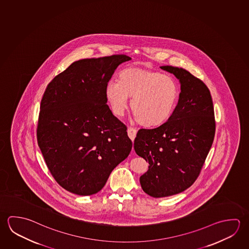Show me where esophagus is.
Listing matches in <instances>:
<instances>
[{"label":"esophagus","mask_w":249,"mask_h":249,"mask_svg":"<svg viewBox=\"0 0 249 249\" xmlns=\"http://www.w3.org/2000/svg\"><path fill=\"white\" fill-rule=\"evenodd\" d=\"M136 129H135V127H133V126H129L128 128H127V135L129 136V138H130L132 141H134L135 138V136H136Z\"/></svg>","instance_id":"esophagus-1"}]
</instances>
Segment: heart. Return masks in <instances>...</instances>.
<instances>
[{"label": "heart", "instance_id": "obj_1", "mask_svg": "<svg viewBox=\"0 0 249 249\" xmlns=\"http://www.w3.org/2000/svg\"><path fill=\"white\" fill-rule=\"evenodd\" d=\"M106 95L114 112L123 115L133 97L131 107L142 124L157 125L173 113L179 98L178 84L171 76L141 67H129L119 75V81L107 84Z\"/></svg>", "mask_w": 249, "mask_h": 249}]
</instances>
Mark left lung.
Masks as SVG:
<instances>
[{"label": "left lung", "mask_w": 249, "mask_h": 249, "mask_svg": "<svg viewBox=\"0 0 249 249\" xmlns=\"http://www.w3.org/2000/svg\"><path fill=\"white\" fill-rule=\"evenodd\" d=\"M181 84L178 102L160 126L141 128L134 142L136 154L148 161L140 178L144 192L153 197L172 196L196 181L213 142L216 123L208 88L183 68L161 66Z\"/></svg>", "instance_id": "obj_1"}]
</instances>
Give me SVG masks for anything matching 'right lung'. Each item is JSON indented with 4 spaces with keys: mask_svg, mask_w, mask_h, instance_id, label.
I'll list each match as a JSON object with an SVG mask.
<instances>
[{
    "mask_svg": "<svg viewBox=\"0 0 249 249\" xmlns=\"http://www.w3.org/2000/svg\"><path fill=\"white\" fill-rule=\"evenodd\" d=\"M124 54L75 61L45 89L36 139L53 178L81 196L104 187L112 170L128 157L126 125L107 104L106 87Z\"/></svg>",
    "mask_w": 249,
    "mask_h": 249,
    "instance_id": "right-lung-1",
    "label": "right lung"
}]
</instances>
